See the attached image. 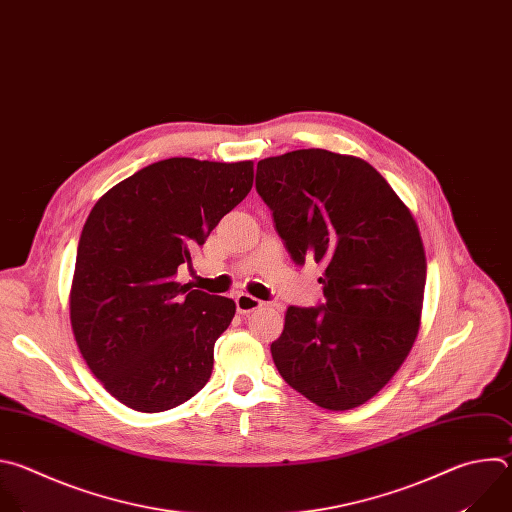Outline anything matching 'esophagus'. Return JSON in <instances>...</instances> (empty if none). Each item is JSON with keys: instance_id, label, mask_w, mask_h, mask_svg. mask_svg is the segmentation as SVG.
<instances>
[{"instance_id": "1", "label": "esophagus", "mask_w": 512, "mask_h": 512, "mask_svg": "<svg viewBox=\"0 0 512 512\" xmlns=\"http://www.w3.org/2000/svg\"><path fill=\"white\" fill-rule=\"evenodd\" d=\"M260 306H262V300L254 298L252 294L240 292V294L236 296V309H238V313H240V315H250V313L258 311Z\"/></svg>"}]
</instances>
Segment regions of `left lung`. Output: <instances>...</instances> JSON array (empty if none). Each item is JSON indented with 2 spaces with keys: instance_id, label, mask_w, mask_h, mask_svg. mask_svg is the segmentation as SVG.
Instances as JSON below:
<instances>
[{
  "instance_id": "1",
  "label": "left lung",
  "mask_w": 512,
  "mask_h": 512,
  "mask_svg": "<svg viewBox=\"0 0 512 512\" xmlns=\"http://www.w3.org/2000/svg\"><path fill=\"white\" fill-rule=\"evenodd\" d=\"M256 191L296 264H325V302L288 306L270 345L282 379L343 412L371 399L410 353L426 254L418 224L367 161L298 149L258 161Z\"/></svg>"
}]
</instances>
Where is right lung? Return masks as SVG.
<instances>
[{
    "label": "right lung",
    "mask_w": 512,
    "mask_h": 512,
    "mask_svg": "<svg viewBox=\"0 0 512 512\" xmlns=\"http://www.w3.org/2000/svg\"><path fill=\"white\" fill-rule=\"evenodd\" d=\"M252 181V161L171 157L117 183L88 214L70 323L94 377L131 410H171L208 383L236 302L193 290L177 270Z\"/></svg>",
    "instance_id": "1"
}]
</instances>
